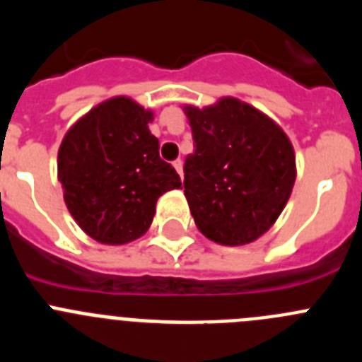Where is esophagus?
Masks as SVG:
<instances>
[{"label":"esophagus","mask_w":362,"mask_h":362,"mask_svg":"<svg viewBox=\"0 0 362 362\" xmlns=\"http://www.w3.org/2000/svg\"><path fill=\"white\" fill-rule=\"evenodd\" d=\"M174 168H175V172H177V174H179V177L183 179V161H181V159H175V161H174Z\"/></svg>","instance_id":"34e87169"}]
</instances>
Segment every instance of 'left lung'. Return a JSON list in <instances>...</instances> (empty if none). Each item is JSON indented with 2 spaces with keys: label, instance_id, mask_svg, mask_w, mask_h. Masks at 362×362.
Listing matches in <instances>:
<instances>
[{
  "label": "left lung",
  "instance_id": "left-lung-1",
  "mask_svg": "<svg viewBox=\"0 0 362 362\" xmlns=\"http://www.w3.org/2000/svg\"><path fill=\"white\" fill-rule=\"evenodd\" d=\"M183 111L195 147L185 161L183 183L195 226L221 246L257 240L293 192V144L276 122L238 98Z\"/></svg>",
  "mask_w": 362,
  "mask_h": 362
}]
</instances>
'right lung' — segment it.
I'll return each instance as SVG.
<instances>
[{"instance_id":"1","label":"right lung","mask_w":362,"mask_h":362,"mask_svg":"<svg viewBox=\"0 0 362 362\" xmlns=\"http://www.w3.org/2000/svg\"><path fill=\"white\" fill-rule=\"evenodd\" d=\"M154 112L129 97L95 105L69 127L57 156L64 203L81 230L120 246L151 228L158 199L181 187L148 131Z\"/></svg>"}]
</instances>
